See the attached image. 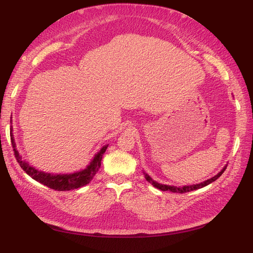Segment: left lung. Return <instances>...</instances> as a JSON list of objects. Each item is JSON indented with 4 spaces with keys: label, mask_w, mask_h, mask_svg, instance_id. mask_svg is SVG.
<instances>
[{
    "label": "left lung",
    "mask_w": 253,
    "mask_h": 253,
    "mask_svg": "<svg viewBox=\"0 0 253 253\" xmlns=\"http://www.w3.org/2000/svg\"><path fill=\"white\" fill-rule=\"evenodd\" d=\"M226 168H227V167H225L224 169L221 170L217 175H215V176H214V177H212V178H210V179H208V180H206V181L201 182V183H197V185H192V186H183V187H180V188H178V187H173V186L162 185V183H158V182H156V181L153 180L147 173H144V172H143V174H144V177H145V179H147L150 183H152L153 186H154V187H155V188H157V189H159V190H162V191H170V192H174V193H186V192H190V191H193V190L201 189V188H203V187L208 186L209 183H211V182H213V181H215V180L219 177V176L225 172Z\"/></svg>",
    "instance_id": "1"
}]
</instances>
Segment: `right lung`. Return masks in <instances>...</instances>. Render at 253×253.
<instances>
[{
	"label": "right lung",
	"instance_id": "obj_1",
	"mask_svg": "<svg viewBox=\"0 0 253 253\" xmlns=\"http://www.w3.org/2000/svg\"><path fill=\"white\" fill-rule=\"evenodd\" d=\"M10 139H11V144L14 151V157H16L17 162L19 163L23 171H25L30 177L34 178L35 180L39 181L43 183L44 186H46L56 191H70V190L81 188L89 183V181L94 178L96 173L99 171V169H100L102 155L104 154L105 150L108 149V145H104V147L95 155L94 159L91 160V163L89 164V166H87L86 169H84L80 172L74 173V174H63V175L50 174V173H45L42 171H38L35 169V168L28 166V164L25 163L24 160H22L18 151L16 150V143H14L12 133H10Z\"/></svg>",
	"mask_w": 253,
	"mask_h": 253
}]
</instances>
